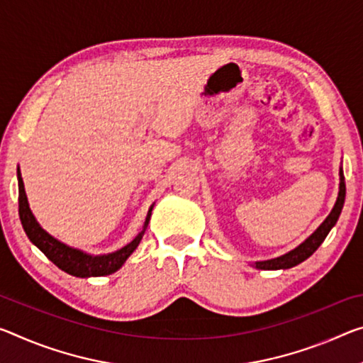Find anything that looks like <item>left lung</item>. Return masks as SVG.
<instances>
[{
    "label": "left lung",
    "instance_id": "left-lung-1",
    "mask_svg": "<svg viewBox=\"0 0 363 363\" xmlns=\"http://www.w3.org/2000/svg\"><path fill=\"white\" fill-rule=\"evenodd\" d=\"M344 200H346V182H344V172H342V166H341V168H339L337 199H336L335 206H333L331 213L326 216V220L321 223L320 226L315 229V233L310 234L302 244H298L296 249L289 250L284 255L269 258V260L252 263V267H255L258 269H289L292 267H296V264L302 263L303 260H307V258L312 255L313 252L321 245V242L326 239V235L330 234L331 229L335 228V224L339 220V215H341V211H342Z\"/></svg>",
    "mask_w": 363,
    "mask_h": 363
}]
</instances>
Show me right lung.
I'll return each instance as SVG.
<instances>
[{"instance_id": "obj_1", "label": "right lung", "mask_w": 363, "mask_h": 363, "mask_svg": "<svg viewBox=\"0 0 363 363\" xmlns=\"http://www.w3.org/2000/svg\"><path fill=\"white\" fill-rule=\"evenodd\" d=\"M17 184H19V218L27 238L30 239V242L33 245H37L38 249L47 255L48 260L53 262L57 268L71 276H77V278L106 276L118 272V269L125 263V260L132 255V252L137 249V245L140 244L143 234L147 231L148 221H150L152 210L155 205L153 203L150 208H148L142 231L137 234L128 245H124L123 249H119L116 252H111V254L91 255L87 254V252L74 249V247L61 242V240H57L40 226V223L35 220V216H33L30 206H28L24 181H22L19 168H17Z\"/></svg>"}]
</instances>
